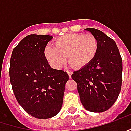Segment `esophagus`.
<instances>
[{
	"label": "esophagus",
	"mask_w": 131,
	"mask_h": 131,
	"mask_svg": "<svg viewBox=\"0 0 131 131\" xmlns=\"http://www.w3.org/2000/svg\"><path fill=\"white\" fill-rule=\"evenodd\" d=\"M67 73H68V74H69V78H71V74H72V72H71V71H68Z\"/></svg>",
	"instance_id": "34e87169"
}]
</instances>
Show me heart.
<instances>
[{
    "mask_svg": "<svg viewBox=\"0 0 131 131\" xmlns=\"http://www.w3.org/2000/svg\"><path fill=\"white\" fill-rule=\"evenodd\" d=\"M53 47L47 46L44 54L54 69H60L66 58L71 68L81 69L92 62L98 51V39L92 34L69 33L57 37Z\"/></svg>",
    "mask_w": 131,
    "mask_h": 131,
    "instance_id": "b5f03b06",
    "label": "heart"
}]
</instances>
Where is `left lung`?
Wrapping results in <instances>:
<instances>
[{
	"mask_svg": "<svg viewBox=\"0 0 131 131\" xmlns=\"http://www.w3.org/2000/svg\"><path fill=\"white\" fill-rule=\"evenodd\" d=\"M86 30L98 40V51L87 66L74 71L80 101L90 112L107 110L119 95L122 80V60L116 42L95 28Z\"/></svg>",
	"mask_w": 131,
	"mask_h": 131,
	"instance_id": "8db88e82",
	"label": "left lung"
}]
</instances>
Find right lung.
<instances>
[{
	"mask_svg": "<svg viewBox=\"0 0 131 131\" xmlns=\"http://www.w3.org/2000/svg\"><path fill=\"white\" fill-rule=\"evenodd\" d=\"M52 39L49 35H28L15 47L10 59L9 77L15 98L28 114L39 119L60 111L69 78L66 71L52 69L45 57V48Z\"/></svg>",
	"mask_w": 131,
	"mask_h": 131,
	"instance_id": "1",
	"label": "right lung"
}]
</instances>
